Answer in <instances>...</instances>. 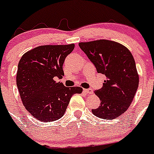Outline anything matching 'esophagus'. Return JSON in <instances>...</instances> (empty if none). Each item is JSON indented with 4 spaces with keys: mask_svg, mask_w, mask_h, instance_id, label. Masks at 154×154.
Returning a JSON list of instances; mask_svg holds the SVG:
<instances>
[{
    "mask_svg": "<svg viewBox=\"0 0 154 154\" xmlns=\"http://www.w3.org/2000/svg\"><path fill=\"white\" fill-rule=\"evenodd\" d=\"M84 92L86 93V94H92L93 93V90L92 89H84Z\"/></svg>",
    "mask_w": 154,
    "mask_h": 154,
    "instance_id": "34e87169",
    "label": "esophagus"
}]
</instances>
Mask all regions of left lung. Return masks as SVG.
Masks as SVG:
<instances>
[{
    "label": "left lung",
    "mask_w": 154,
    "mask_h": 154,
    "mask_svg": "<svg viewBox=\"0 0 154 154\" xmlns=\"http://www.w3.org/2000/svg\"><path fill=\"white\" fill-rule=\"evenodd\" d=\"M79 46L97 72L106 77L103 87L95 90L101 103L92 110L93 115L108 120L118 118L128 109L138 87L133 55L124 45L109 40L80 42Z\"/></svg>",
    "instance_id": "obj_1"
}]
</instances>
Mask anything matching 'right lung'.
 Wrapping results in <instances>:
<instances>
[{"label":"right lung","instance_id":"add662e5","mask_svg":"<svg viewBox=\"0 0 154 154\" xmlns=\"http://www.w3.org/2000/svg\"><path fill=\"white\" fill-rule=\"evenodd\" d=\"M74 45H42L27 51L18 64L17 85L26 109L38 120L50 122L64 116L80 87H66L55 79L64 76L63 64Z\"/></svg>","mask_w":154,"mask_h":154}]
</instances>
